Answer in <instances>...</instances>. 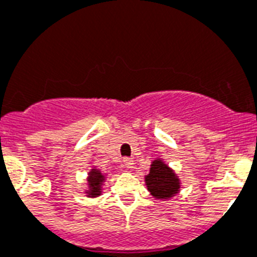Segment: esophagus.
<instances>
[{"label": "esophagus", "mask_w": 257, "mask_h": 257, "mask_svg": "<svg viewBox=\"0 0 257 257\" xmlns=\"http://www.w3.org/2000/svg\"><path fill=\"white\" fill-rule=\"evenodd\" d=\"M134 160L133 158H128V157H126V158H123V166L124 167H127V169H134Z\"/></svg>", "instance_id": "obj_1"}]
</instances>
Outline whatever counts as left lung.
<instances>
[{"label":"left lung","instance_id":"obj_1","mask_svg":"<svg viewBox=\"0 0 257 257\" xmlns=\"http://www.w3.org/2000/svg\"><path fill=\"white\" fill-rule=\"evenodd\" d=\"M145 183L152 196L157 199L171 198L180 189L178 176L161 160L152 162L151 171L145 176Z\"/></svg>","mask_w":257,"mask_h":257}]
</instances>
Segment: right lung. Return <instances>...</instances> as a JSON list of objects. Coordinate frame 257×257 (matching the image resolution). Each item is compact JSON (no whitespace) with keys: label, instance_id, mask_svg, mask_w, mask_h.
I'll list each match as a JSON object with an SVG mask.
<instances>
[{"label":"right lung","instance_id":"add662e5","mask_svg":"<svg viewBox=\"0 0 257 257\" xmlns=\"http://www.w3.org/2000/svg\"><path fill=\"white\" fill-rule=\"evenodd\" d=\"M105 176L99 170L92 169L88 175V190L86 193L88 197H97L101 194V185H103Z\"/></svg>","mask_w":257,"mask_h":257}]
</instances>
